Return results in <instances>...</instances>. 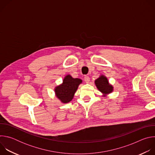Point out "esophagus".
I'll list each match as a JSON object with an SVG mask.
<instances>
[{"instance_id":"34e87169","label":"esophagus","mask_w":155,"mask_h":155,"mask_svg":"<svg viewBox=\"0 0 155 155\" xmlns=\"http://www.w3.org/2000/svg\"><path fill=\"white\" fill-rule=\"evenodd\" d=\"M84 80L85 81L86 83H89L90 80V78L89 77V76H84Z\"/></svg>"}]
</instances>
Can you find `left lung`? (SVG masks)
I'll list each match as a JSON object with an SVG mask.
<instances>
[{"label": "left lung", "instance_id": "obj_1", "mask_svg": "<svg viewBox=\"0 0 155 155\" xmlns=\"http://www.w3.org/2000/svg\"><path fill=\"white\" fill-rule=\"evenodd\" d=\"M96 85L98 90L103 93H110L113 90L112 86L108 84L106 77L101 76L95 81Z\"/></svg>", "mask_w": 155, "mask_h": 155}]
</instances>
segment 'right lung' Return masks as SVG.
<instances>
[{
  "mask_svg": "<svg viewBox=\"0 0 155 155\" xmlns=\"http://www.w3.org/2000/svg\"><path fill=\"white\" fill-rule=\"evenodd\" d=\"M81 80L74 78L71 75H67L63 80L62 84L56 87V96L63 103H68L72 101Z\"/></svg>",
  "mask_w": 155,
  "mask_h": 155,
  "instance_id": "obj_1",
  "label": "right lung"
}]
</instances>
